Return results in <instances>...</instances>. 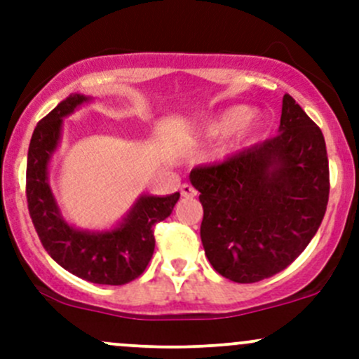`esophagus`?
<instances>
[{
  "label": "esophagus",
  "mask_w": 359,
  "mask_h": 359,
  "mask_svg": "<svg viewBox=\"0 0 359 359\" xmlns=\"http://www.w3.org/2000/svg\"><path fill=\"white\" fill-rule=\"evenodd\" d=\"M180 194H182L184 198H194L196 196V189H194L193 186H189V184H182V186H180Z\"/></svg>",
  "instance_id": "34e87169"
}]
</instances>
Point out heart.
Instances as JSON below:
<instances>
[{
	"instance_id": "b5f03b06",
	"label": "heart",
	"mask_w": 359,
	"mask_h": 359,
	"mask_svg": "<svg viewBox=\"0 0 359 359\" xmlns=\"http://www.w3.org/2000/svg\"><path fill=\"white\" fill-rule=\"evenodd\" d=\"M259 126L260 118L255 111H250L243 106H234L206 121L201 133L206 139L229 137L234 142H245L257 132Z\"/></svg>"
}]
</instances>
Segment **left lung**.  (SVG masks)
Wrapping results in <instances>:
<instances>
[{"mask_svg":"<svg viewBox=\"0 0 359 359\" xmlns=\"http://www.w3.org/2000/svg\"><path fill=\"white\" fill-rule=\"evenodd\" d=\"M189 180L200 191L201 243L213 269L236 283L266 280L304 252L327 212L323 133L287 93L276 137L196 166Z\"/></svg>","mask_w":359,"mask_h":359,"instance_id":"left-lung-1","label":"left lung"}]
</instances>
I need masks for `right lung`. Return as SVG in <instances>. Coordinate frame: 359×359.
Listing matches in <instances>:
<instances>
[{
  "instance_id": "obj_1",
  "label": "right lung",
  "mask_w": 359,
  "mask_h": 359,
  "mask_svg": "<svg viewBox=\"0 0 359 359\" xmlns=\"http://www.w3.org/2000/svg\"><path fill=\"white\" fill-rule=\"evenodd\" d=\"M92 97L72 93L36 125L27 153L25 194L29 215L48 255L81 280L125 285L139 278L154 252V226L172 213L180 194H142L109 231H83L60 213L48 184V165L62 133V119Z\"/></svg>"
}]
</instances>
